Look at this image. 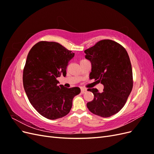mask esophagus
Masks as SVG:
<instances>
[{
  "mask_svg": "<svg viewBox=\"0 0 154 154\" xmlns=\"http://www.w3.org/2000/svg\"><path fill=\"white\" fill-rule=\"evenodd\" d=\"M87 91V89L86 88H82L81 89V93L82 94H84V93Z\"/></svg>",
  "mask_w": 154,
  "mask_h": 154,
  "instance_id": "1",
  "label": "esophagus"
}]
</instances>
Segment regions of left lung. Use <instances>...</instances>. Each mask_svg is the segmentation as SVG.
I'll list each match as a JSON object with an SVG mask.
<instances>
[{
  "instance_id": "obj_1",
  "label": "left lung",
  "mask_w": 154,
  "mask_h": 154,
  "mask_svg": "<svg viewBox=\"0 0 154 154\" xmlns=\"http://www.w3.org/2000/svg\"><path fill=\"white\" fill-rule=\"evenodd\" d=\"M92 65L91 79L104 85L103 92L88 88L94 99L87 106L92 114L108 118L122 109L132 90L133 75L129 56L123 46L111 40H100L85 51Z\"/></svg>"
}]
</instances>
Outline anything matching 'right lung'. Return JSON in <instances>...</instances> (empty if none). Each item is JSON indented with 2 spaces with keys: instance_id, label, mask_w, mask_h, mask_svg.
I'll use <instances>...</instances> for the list:
<instances>
[{
  "instance_id": "1",
  "label": "right lung",
  "mask_w": 154,
  "mask_h": 154,
  "mask_svg": "<svg viewBox=\"0 0 154 154\" xmlns=\"http://www.w3.org/2000/svg\"><path fill=\"white\" fill-rule=\"evenodd\" d=\"M71 51L54 42L40 41L27 54L23 70V85L35 110L49 119L64 117L71 109L79 87L58 85L57 78L66 75L69 62L74 56Z\"/></svg>"
}]
</instances>
